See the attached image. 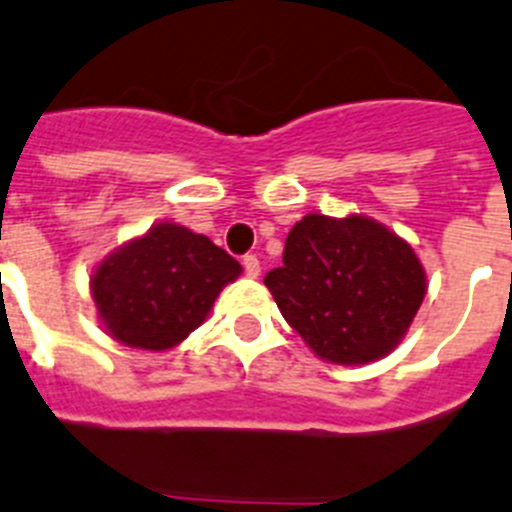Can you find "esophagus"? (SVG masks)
I'll list each match as a JSON object with an SVG mask.
<instances>
[{"mask_svg": "<svg viewBox=\"0 0 512 512\" xmlns=\"http://www.w3.org/2000/svg\"><path fill=\"white\" fill-rule=\"evenodd\" d=\"M242 267H245L247 278H257V275H260V260H257L255 255H247L245 260H242Z\"/></svg>", "mask_w": 512, "mask_h": 512, "instance_id": "obj_1", "label": "esophagus"}]
</instances>
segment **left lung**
<instances>
[{
    "label": "left lung",
    "instance_id": "1",
    "mask_svg": "<svg viewBox=\"0 0 512 512\" xmlns=\"http://www.w3.org/2000/svg\"><path fill=\"white\" fill-rule=\"evenodd\" d=\"M265 285L310 351L343 366L371 364L407 336L427 293L412 245L376 219L305 214Z\"/></svg>",
    "mask_w": 512,
    "mask_h": 512
}]
</instances>
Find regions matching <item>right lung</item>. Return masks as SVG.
Here are the masks:
<instances>
[{"instance_id":"add662e5","label":"right lung","mask_w":512,"mask_h":512,"mask_svg":"<svg viewBox=\"0 0 512 512\" xmlns=\"http://www.w3.org/2000/svg\"><path fill=\"white\" fill-rule=\"evenodd\" d=\"M242 265L204 234L174 222L154 224L95 267V308L116 341L143 351H166L207 321Z\"/></svg>"}]
</instances>
